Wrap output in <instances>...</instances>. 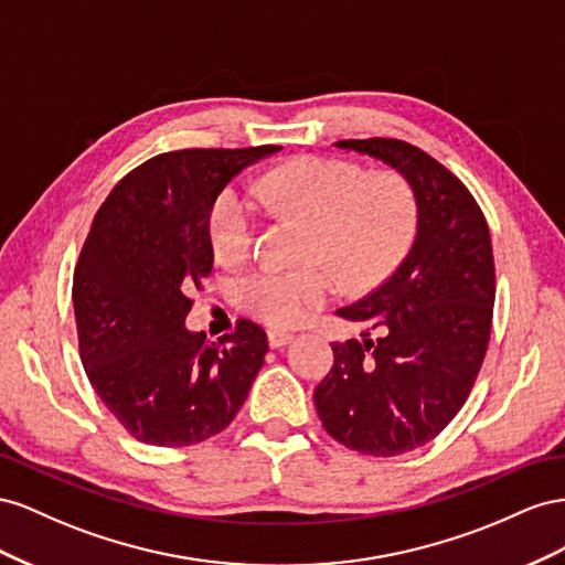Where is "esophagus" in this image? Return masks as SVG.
Wrapping results in <instances>:
<instances>
[{
	"mask_svg": "<svg viewBox=\"0 0 565 565\" xmlns=\"http://www.w3.org/2000/svg\"><path fill=\"white\" fill-rule=\"evenodd\" d=\"M267 341H269V348H284L294 341V333L291 331H279V329H269L267 331Z\"/></svg>",
	"mask_w": 565,
	"mask_h": 565,
	"instance_id": "34e87169",
	"label": "esophagus"
}]
</instances>
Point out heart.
Here are the masks:
<instances>
[{
  "label": "heart",
  "mask_w": 565,
  "mask_h": 565,
  "mask_svg": "<svg viewBox=\"0 0 565 565\" xmlns=\"http://www.w3.org/2000/svg\"><path fill=\"white\" fill-rule=\"evenodd\" d=\"M255 196L271 213L310 227L308 260L329 265L352 288L381 281L407 253L416 230L414 193L399 174L364 177L358 166L341 160H294L265 174ZM255 234V201L241 189H224L211 213L215 253L238 260ZM333 291V277L321 267L257 269L234 284L241 308L271 327L298 324Z\"/></svg>",
  "instance_id": "b5f03b06"
}]
</instances>
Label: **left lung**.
<instances>
[{
    "label": "left lung",
    "instance_id": "left-lung-1",
    "mask_svg": "<svg viewBox=\"0 0 565 565\" xmlns=\"http://www.w3.org/2000/svg\"><path fill=\"white\" fill-rule=\"evenodd\" d=\"M333 147L397 172L416 201L405 260L376 291L335 310L362 333L333 343V366L315 391L333 440L395 457L430 443L473 388L494 305L490 230L469 189L412 143L345 139Z\"/></svg>",
    "mask_w": 565,
    "mask_h": 565
}]
</instances>
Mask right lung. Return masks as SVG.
I'll return each mask as SVG.
<instances>
[{"label": "right lung", "mask_w": 565, "mask_h": 565, "mask_svg": "<svg viewBox=\"0 0 565 565\" xmlns=\"http://www.w3.org/2000/svg\"><path fill=\"white\" fill-rule=\"evenodd\" d=\"M279 147L160 153L108 193L75 267L79 358L137 440L186 447L232 424L263 369L267 333L241 319L217 343L184 327L213 269L211 213L238 172Z\"/></svg>", "instance_id": "obj_1"}]
</instances>
